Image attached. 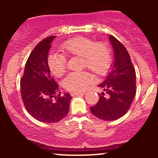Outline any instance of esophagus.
I'll return each instance as SVG.
<instances>
[{"label":"esophagus","instance_id":"34e87169","mask_svg":"<svg viewBox=\"0 0 158 158\" xmlns=\"http://www.w3.org/2000/svg\"><path fill=\"white\" fill-rule=\"evenodd\" d=\"M85 91H79V92H72L70 93L71 96H77V95H83L85 94Z\"/></svg>","mask_w":158,"mask_h":158}]
</instances>
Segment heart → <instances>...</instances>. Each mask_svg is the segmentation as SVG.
I'll list each match as a JSON object with an SVG mask.
<instances>
[{
  "label": "heart",
  "mask_w": 158,
  "mask_h": 158,
  "mask_svg": "<svg viewBox=\"0 0 158 158\" xmlns=\"http://www.w3.org/2000/svg\"><path fill=\"white\" fill-rule=\"evenodd\" d=\"M61 48L68 56H81L83 68H88L97 75H102L109 69L111 52L104 42H95L88 38H77L67 41ZM48 64L52 75L59 77L67 69V57L62 52H51L48 57ZM93 81V76L88 71L72 72L63 80V86L69 91L84 90Z\"/></svg>",
  "instance_id": "heart-1"
}]
</instances>
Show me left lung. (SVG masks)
Instances as JSON below:
<instances>
[{
  "label": "left lung",
  "mask_w": 158,
  "mask_h": 158,
  "mask_svg": "<svg viewBox=\"0 0 158 158\" xmlns=\"http://www.w3.org/2000/svg\"><path fill=\"white\" fill-rule=\"evenodd\" d=\"M109 40L114 50L113 68L104 81L99 85L102 92L90 111L97 118L106 121L115 120L127 113L136 94V73L131 58L120 41L113 35Z\"/></svg>",
  "instance_id": "obj_1"
}]
</instances>
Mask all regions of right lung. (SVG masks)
<instances>
[{"mask_svg": "<svg viewBox=\"0 0 158 158\" xmlns=\"http://www.w3.org/2000/svg\"><path fill=\"white\" fill-rule=\"evenodd\" d=\"M55 37L50 36L36 45L27 59L21 79V94L27 112L40 122L48 123L64 118L72 99L68 93L56 96L59 85L48 64V52Z\"/></svg>", "mask_w": 158, "mask_h": 158, "instance_id": "1", "label": "right lung"}]
</instances>
